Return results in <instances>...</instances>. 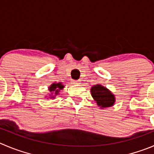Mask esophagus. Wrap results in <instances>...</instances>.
Wrapping results in <instances>:
<instances>
[{"mask_svg":"<svg viewBox=\"0 0 154 154\" xmlns=\"http://www.w3.org/2000/svg\"><path fill=\"white\" fill-rule=\"evenodd\" d=\"M72 83L74 85H79L80 83V81H79V80H73V81L72 82Z\"/></svg>","mask_w":154,"mask_h":154,"instance_id":"obj_1","label":"esophagus"}]
</instances>
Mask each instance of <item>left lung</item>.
<instances>
[{
    "instance_id": "left-lung-1",
    "label": "left lung",
    "mask_w": 154,
    "mask_h": 154,
    "mask_svg": "<svg viewBox=\"0 0 154 154\" xmlns=\"http://www.w3.org/2000/svg\"><path fill=\"white\" fill-rule=\"evenodd\" d=\"M91 95L100 107H109L115 102L114 95L106 88L100 85H96L91 89Z\"/></svg>"
}]
</instances>
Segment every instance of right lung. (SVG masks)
<instances>
[{
	"label": "right lung",
	"instance_id": "add662e5",
	"mask_svg": "<svg viewBox=\"0 0 154 154\" xmlns=\"http://www.w3.org/2000/svg\"><path fill=\"white\" fill-rule=\"evenodd\" d=\"M64 86L61 83H57V84H55V83H54V84H52L51 85V87H49V89H50V91L51 92H53V91H55V94H57L58 92L60 91V90H61V89L63 88Z\"/></svg>",
	"mask_w": 154,
	"mask_h": 154
}]
</instances>
